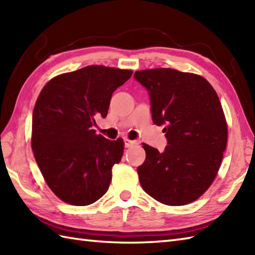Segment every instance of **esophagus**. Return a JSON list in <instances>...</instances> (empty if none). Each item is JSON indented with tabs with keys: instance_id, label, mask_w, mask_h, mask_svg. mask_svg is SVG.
<instances>
[{
	"instance_id": "1",
	"label": "esophagus",
	"mask_w": 255,
	"mask_h": 255,
	"mask_svg": "<svg viewBox=\"0 0 255 255\" xmlns=\"http://www.w3.org/2000/svg\"><path fill=\"white\" fill-rule=\"evenodd\" d=\"M124 141H125V147H126V148L131 147V145H133L134 143H136V141H131V140H129L128 138H125Z\"/></svg>"
}]
</instances>
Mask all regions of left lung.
<instances>
[{"label": "left lung", "mask_w": 255, "mask_h": 255, "mask_svg": "<svg viewBox=\"0 0 255 255\" xmlns=\"http://www.w3.org/2000/svg\"><path fill=\"white\" fill-rule=\"evenodd\" d=\"M149 92L152 121L164 125L163 152L142 143L145 160L138 166L143 191L169 206L187 205L214 182L228 140L219 97L200 75L159 68L134 72Z\"/></svg>", "instance_id": "left-lung-1"}]
</instances>
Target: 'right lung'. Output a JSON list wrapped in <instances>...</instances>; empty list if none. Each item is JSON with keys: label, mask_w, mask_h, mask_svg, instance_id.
<instances>
[{"label": "right lung", "mask_w": 255, "mask_h": 255, "mask_svg": "<svg viewBox=\"0 0 255 255\" xmlns=\"http://www.w3.org/2000/svg\"><path fill=\"white\" fill-rule=\"evenodd\" d=\"M130 70L88 66L57 75L41 90L32 113L31 148L48 186L64 203L86 206L104 195L112 167L124 153L123 139L96 134L112 95Z\"/></svg>", "instance_id": "add662e5"}]
</instances>
